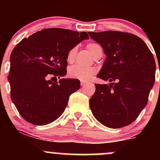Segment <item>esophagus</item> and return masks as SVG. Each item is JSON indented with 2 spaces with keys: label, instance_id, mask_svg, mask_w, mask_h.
<instances>
[{
  "label": "esophagus",
  "instance_id": "obj_1",
  "mask_svg": "<svg viewBox=\"0 0 160 160\" xmlns=\"http://www.w3.org/2000/svg\"><path fill=\"white\" fill-rule=\"evenodd\" d=\"M86 84H87V82H85V81H81V82H80V85H81L82 86H85V85H86Z\"/></svg>",
  "mask_w": 160,
  "mask_h": 160
}]
</instances>
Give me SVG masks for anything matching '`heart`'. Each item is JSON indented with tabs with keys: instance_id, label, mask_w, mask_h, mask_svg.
Masks as SVG:
<instances>
[{
	"instance_id": "1",
	"label": "heart",
	"mask_w": 160,
	"mask_h": 160,
	"mask_svg": "<svg viewBox=\"0 0 160 160\" xmlns=\"http://www.w3.org/2000/svg\"><path fill=\"white\" fill-rule=\"evenodd\" d=\"M86 48L94 58L98 56L101 52H102L101 46L95 43H88L86 45ZM77 53H78V47H74L69 49L67 53V56H66V59L68 63H74L76 59ZM96 69L94 68H82L74 65L70 68L68 73L71 78L77 79V80H81V81H87L96 73Z\"/></svg>"
}]
</instances>
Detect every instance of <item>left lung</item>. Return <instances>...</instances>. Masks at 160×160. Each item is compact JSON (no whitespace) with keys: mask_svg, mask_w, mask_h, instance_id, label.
<instances>
[{"mask_svg":"<svg viewBox=\"0 0 160 160\" xmlns=\"http://www.w3.org/2000/svg\"><path fill=\"white\" fill-rule=\"evenodd\" d=\"M103 48L106 58L89 106L97 120L119 128L134 122L147 105L155 81L156 62L144 40L127 32H88Z\"/></svg>","mask_w":160,"mask_h":160,"instance_id":"1","label":"left lung"}]
</instances>
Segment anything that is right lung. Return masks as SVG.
<instances>
[{
  "label": "right lung",
  "mask_w": 160,
  "mask_h": 160,
  "mask_svg": "<svg viewBox=\"0 0 160 160\" xmlns=\"http://www.w3.org/2000/svg\"><path fill=\"white\" fill-rule=\"evenodd\" d=\"M89 38L85 32L52 28L24 38L14 47L8 75L10 97L24 120L43 126L62 114L70 95L80 89V80L52 82L49 78L65 76L68 50Z\"/></svg>",
  "instance_id": "obj_1"
}]
</instances>
